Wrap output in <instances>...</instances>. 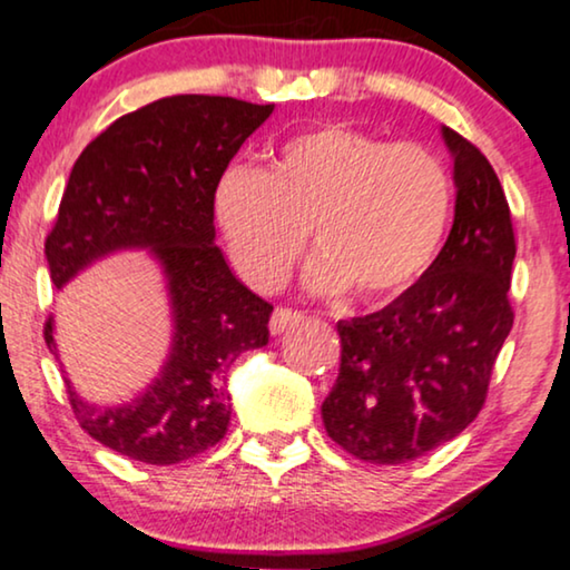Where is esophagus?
Instances as JSON below:
<instances>
[{"instance_id": "1", "label": "esophagus", "mask_w": 570, "mask_h": 570, "mask_svg": "<svg viewBox=\"0 0 570 570\" xmlns=\"http://www.w3.org/2000/svg\"><path fill=\"white\" fill-rule=\"evenodd\" d=\"M299 323H304L302 312H296V309H276L274 317H271V323H268V331H271V335H282L286 331H292V327H296Z\"/></svg>"}]
</instances>
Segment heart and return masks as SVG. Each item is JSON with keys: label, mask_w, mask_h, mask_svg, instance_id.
Listing matches in <instances>:
<instances>
[{"label": "heart", "mask_w": 570, "mask_h": 570, "mask_svg": "<svg viewBox=\"0 0 570 570\" xmlns=\"http://www.w3.org/2000/svg\"><path fill=\"white\" fill-rule=\"evenodd\" d=\"M454 183L434 149L327 124L292 136L268 170L229 165L214 216L247 284L276 292L309 239V284L380 304L405 294L442 250Z\"/></svg>", "instance_id": "heart-1"}]
</instances>
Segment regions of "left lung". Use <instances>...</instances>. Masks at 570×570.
I'll return each instance as SVG.
<instances>
[{"instance_id":"1","label":"left lung","mask_w":570,"mask_h":570,"mask_svg":"<svg viewBox=\"0 0 570 570\" xmlns=\"http://www.w3.org/2000/svg\"><path fill=\"white\" fill-rule=\"evenodd\" d=\"M454 224L426 274L372 315L341 320V372L323 403L327 436L356 460L400 464L452 442L485 403L514 325L517 239L483 151L452 128Z\"/></svg>"}]
</instances>
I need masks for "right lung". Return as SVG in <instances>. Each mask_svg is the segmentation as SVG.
I'll return each mask as SVG.
<instances>
[{
	"label": "right lung",
	"mask_w": 570,
	"mask_h": 570,
	"mask_svg": "<svg viewBox=\"0 0 570 570\" xmlns=\"http://www.w3.org/2000/svg\"><path fill=\"white\" fill-rule=\"evenodd\" d=\"M271 114L237 98L173 95L118 118L71 167L46 237L56 288L110 253L149 247L170 292V356L139 397L100 407L63 380L79 426L118 454L178 464L222 442L227 368L268 343L274 307L235 278L214 243V186ZM43 338L56 354L51 317Z\"/></svg>",
	"instance_id": "add662e5"
}]
</instances>
